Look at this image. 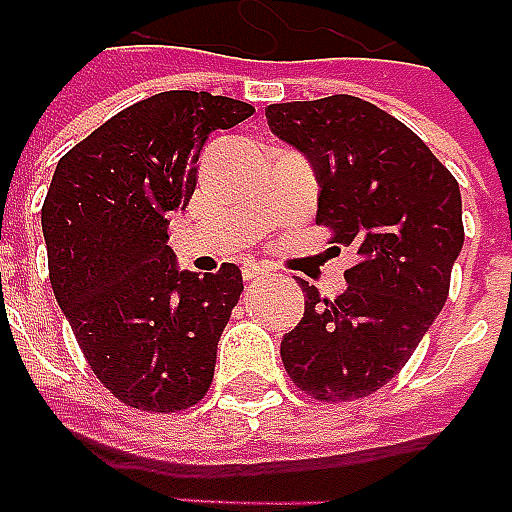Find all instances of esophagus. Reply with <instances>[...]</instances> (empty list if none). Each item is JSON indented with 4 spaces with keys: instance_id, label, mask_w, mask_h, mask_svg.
<instances>
[{
    "instance_id": "1",
    "label": "esophagus",
    "mask_w": 512,
    "mask_h": 512,
    "mask_svg": "<svg viewBox=\"0 0 512 512\" xmlns=\"http://www.w3.org/2000/svg\"><path fill=\"white\" fill-rule=\"evenodd\" d=\"M267 267H259V264H245V267H242V278L245 280H256V278H264V275H267Z\"/></svg>"
}]
</instances>
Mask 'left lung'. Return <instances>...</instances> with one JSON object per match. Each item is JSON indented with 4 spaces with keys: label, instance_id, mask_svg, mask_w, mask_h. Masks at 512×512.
<instances>
[{
    "label": "left lung",
    "instance_id": "left-lung-1",
    "mask_svg": "<svg viewBox=\"0 0 512 512\" xmlns=\"http://www.w3.org/2000/svg\"><path fill=\"white\" fill-rule=\"evenodd\" d=\"M267 121L313 164L315 224L359 256L337 299L302 283L305 313L283 334V367L321 402L370 397L405 367L448 299L464 245L459 183L413 129L359 96L270 105Z\"/></svg>",
    "mask_w": 512,
    "mask_h": 512
}]
</instances>
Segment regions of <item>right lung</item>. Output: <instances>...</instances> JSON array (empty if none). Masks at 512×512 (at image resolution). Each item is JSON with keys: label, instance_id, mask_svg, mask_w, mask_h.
I'll use <instances>...</instances> for the list:
<instances>
[{"label": "right lung", "instance_id": "add662e5", "mask_svg": "<svg viewBox=\"0 0 512 512\" xmlns=\"http://www.w3.org/2000/svg\"><path fill=\"white\" fill-rule=\"evenodd\" d=\"M253 105L164 91L126 107L56 164L42 202L53 294L88 367L126 407L180 413L213 383L215 351L242 294L237 264L180 272L169 215L197 188L215 129Z\"/></svg>", "mask_w": 512, "mask_h": 512}]
</instances>
